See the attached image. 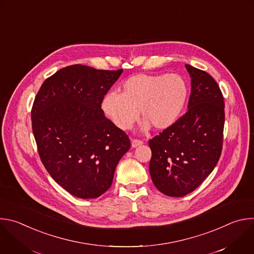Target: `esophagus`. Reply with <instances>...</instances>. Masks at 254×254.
<instances>
[{"mask_svg": "<svg viewBox=\"0 0 254 254\" xmlns=\"http://www.w3.org/2000/svg\"><path fill=\"white\" fill-rule=\"evenodd\" d=\"M141 144H142V140H139V139H136V138L131 139V147L132 148H136L138 146H141Z\"/></svg>", "mask_w": 254, "mask_h": 254, "instance_id": "esophagus-1", "label": "esophagus"}]
</instances>
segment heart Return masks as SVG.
I'll return each mask as SVG.
<instances>
[{"label":"heart","instance_id":"obj_1","mask_svg":"<svg viewBox=\"0 0 254 254\" xmlns=\"http://www.w3.org/2000/svg\"><path fill=\"white\" fill-rule=\"evenodd\" d=\"M188 84L179 74H136L127 79L121 93L108 92L101 107L106 117L122 130L129 129L138 120L148 130L171 127L182 115L187 99Z\"/></svg>","mask_w":254,"mask_h":254}]
</instances>
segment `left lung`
<instances>
[{
	"instance_id": "1",
	"label": "left lung",
	"mask_w": 254,
	"mask_h": 254,
	"mask_svg": "<svg viewBox=\"0 0 254 254\" xmlns=\"http://www.w3.org/2000/svg\"><path fill=\"white\" fill-rule=\"evenodd\" d=\"M191 77L187 113L149 141L154 185L170 197H183L211 174L219 161L224 128L222 92L207 72L186 64Z\"/></svg>"
}]
</instances>
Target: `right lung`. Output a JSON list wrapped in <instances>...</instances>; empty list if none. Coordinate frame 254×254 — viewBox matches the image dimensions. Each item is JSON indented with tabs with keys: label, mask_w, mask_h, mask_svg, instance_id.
Instances as JSON below:
<instances>
[{
	"label": "right lung",
	"mask_w": 254,
	"mask_h": 254,
	"mask_svg": "<svg viewBox=\"0 0 254 254\" xmlns=\"http://www.w3.org/2000/svg\"><path fill=\"white\" fill-rule=\"evenodd\" d=\"M122 73L67 66L48 77L35 97L31 120L40 159L55 182L77 198L94 199L110 189L130 148L126 132L101 110Z\"/></svg>",
	"instance_id": "right-lung-1"
}]
</instances>
